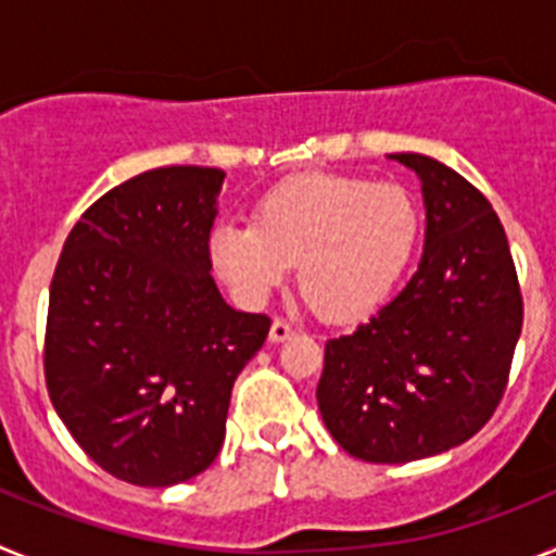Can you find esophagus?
Masks as SVG:
<instances>
[{
	"label": "esophagus",
	"mask_w": 556,
	"mask_h": 556,
	"mask_svg": "<svg viewBox=\"0 0 556 556\" xmlns=\"http://www.w3.org/2000/svg\"><path fill=\"white\" fill-rule=\"evenodd\" d=\"M292 326L283 320H273V326H269V342H287L289 337H292Z\"/></svg>",
	"instance_id": "34e87169"
}]
</instances>
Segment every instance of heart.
I'll list each match as a JSON object with an SVG mask.
<instances>
[{"label": "heart", "instance_id": "heart-1", "mask_svg": "<svg viewBox=\"0 0 556 556\" xmlns=\"http://www.w3.org/2000/svg\"><path fill=\"white\" fill-rule=\"evenodd\" d=\"M420 211L397 184L317 172L273 186L253 225L219 223L208 262L239 306L262 308L294 264L298 289L331 323L376 312L404 278Z\"/></svg>", "mask_w": 556, "mask_h": 556}]
</instances>
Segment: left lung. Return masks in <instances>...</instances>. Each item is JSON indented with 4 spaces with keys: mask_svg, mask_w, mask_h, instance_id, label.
<instances>
[{
    "mask_svg": "<svg viewBox=\"0 0 556 556\" xmlns=\"http://www.w3.org/2000/svg\"><path fill=\"white\" fill-rule=\"evenodd\" d=\"M420 180L424 258L404 292L328 339L323 424L356 459L401 465L456 448L488 424L523 323L518 275L493 205L424 152H392Z\"/></svg>",
    "mask_w": 556,
    "mask_h": 556,
    "instance_id": "left-lung-1",
    "label": "left lung"
}]
</instances>
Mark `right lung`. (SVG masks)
I'll use <instances>...</instances> for the list:
<instances>
[{
    "label": "right lung",
    "instance_id": "add662e5",
    "mask_svg": "<svg viewBox=\"0 0 556 556\" xmlns=\"http://www.w3.org/2000/svg\"><path fill=\"white\" fill-rule=\"evenodd\" d=\"M223 180L214 166H161L102 194L49 289L52 406L102 470L139 488L217 459L236 376L269 333V317L230 308L211 278Z\"/></svg>",
    "mask_w": 556,
    "mask_h": 556
}]
</instances>
